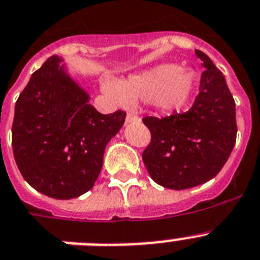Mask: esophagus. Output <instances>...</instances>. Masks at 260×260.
Instances as JSON below:
<instances>
[{
    "label": "esophagus",
    "mask_w": 260,
    "mask_h": 260,
    "mask_svg": "<svg viewBox=\"0 0 260 260\" xmlns=\"http://www.w3.org/2000/svg\"><path fill=\"white\" fill-rule=\"evenodd\" d=\"M134 121H139V117L135 113L133 112H128L127 115H126V122L130 123V122H134Z\"/></svg>",
    "instance_id": "obj_1"
}]
</instances>
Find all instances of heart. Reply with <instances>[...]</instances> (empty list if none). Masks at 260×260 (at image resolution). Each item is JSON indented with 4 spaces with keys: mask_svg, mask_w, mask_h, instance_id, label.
I'll list each match as a JSON object with an SVG mask.
<instances>
[{
    "mask_svg": "<svg viewBox=\"0 0 260 260\" xmlns=\"http://www.w3.org/2000/svg\"><path fill=\"white\" fill-rule=\"evenodd\" d=\"M193 86V73L176 64H160L119 84L104 83L103 90L118 103L145 100L161 112H176L188 103Z\"/></svg>",
    "mask_w": 260,
    "mask_h": 260,
    "instance_id": "1",
    "label": "heart"
}]
</instances>
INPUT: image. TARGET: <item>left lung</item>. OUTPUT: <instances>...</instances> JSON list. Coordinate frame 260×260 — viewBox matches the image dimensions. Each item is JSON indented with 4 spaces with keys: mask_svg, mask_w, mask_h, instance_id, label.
<instances>
[{
    "mask_svg": "<svg viewBox=\"0 0 260 260\" xmlns=\"http://www.w3.org/2000/svg\"><path fill=\"white\" fill-rule=\"evenodd\" d=\"M204 72L192 108L170 117H145L151 142L142 159L152 180L170 189H188L218 174L236 145V103L210 57L196 50Z\"/></svg>",
    "mask_w": 260,
    "mask_h": 260,
    "instance_id": "8db88e82",
    "label": "left lung"
}]
</instances>
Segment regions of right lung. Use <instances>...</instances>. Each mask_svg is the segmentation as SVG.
Here are the masks:
<instances>
[{"label": "right lung", "mask_w": 260, "mask_h": 260, "mask_svg": "<svg viewBox=\"0 0 260 260\" xmlns=\"http://www.w3.org/2000/svg\"><path fill=\"white\" fill-rule=\"evenodd\" d=\"M60 61L59 56L47 59L19 94L12 146L31 187L52 199L71 200L92 189L106 145L123 126L126 113L97 112Z\"/></svg>", "instance_id": "obj_1"}]
</instances>
